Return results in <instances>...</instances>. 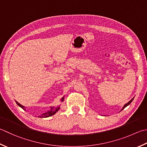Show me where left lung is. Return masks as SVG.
<instances>
[{
  "instance_id": "left-lung-1",
  "label": "left lung",
  "mask_w": 147,
  "mask_h": 147,
  "mask_svg": "<svg viewBox=\"0 0 147 147\" xmlns=\"http://www.w3.org/2000/svg\"><path fill=\"white\" fill-rule=\"evenodd\" d=\"M133 99L134 98H133V99H132L131 100H130V101H129V102H128L127 103V104H125V105H124V106H123V108H122V110H123V109H124L125 107H126V106H127L128 105H130L131 104V102H132V101H133Z\"/></svg>"
}]
</instances>
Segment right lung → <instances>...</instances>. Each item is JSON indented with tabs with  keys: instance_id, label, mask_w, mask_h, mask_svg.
<instances>
[{
	"instance_id": "right-lung-1",
	"label": "right lung",
	"mask_w": 147,
	"mask_h": 147,
	"mask_svg": "<svg viewBox=\"0 0 147 147\" xmlns=\"http://www.w3.org/2000/svg\"><path fill=\"white\" fill-rule=\"evenodd\" d=\"M64 97H62V99H61L62 101H63V100H64ZM16 104L20 106V107H21L22 109H24V106H22V105L19 104L18 102L16 101ZM59 109H60L59 106H57V107H51V110L50 111H48L47 112H46V113L42 114L41 115L39 116V117H40V118H47V117H48L52 116V115H53L55 113H56L57 111H59Z\"/></svg>"
}]
</instances>
